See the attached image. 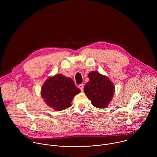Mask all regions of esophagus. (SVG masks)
<instances>
[{
  "label": "esophagus",
  "mask_w": 157,
  "mask_h": 157,
  "mask_svg": "<svg viewBox=\"0 0 157 157\" xmlns=\"http://www.w3.org/2000/svg\"><path fill=\"white\" fill-rule=\"evenodd\" d=\"M78 87L81 89V91H83V89H84V84H79V85L78 86Z\"/></svg>",
  "instance_id": "obj_1"
}]
</instances>
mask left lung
<instances>
[{
	"mask_svg": "<svg viewBox=\"0 0 157 157\" xmlns=\"http://www.w3.org/2000/svg\"><path fill=\"white\" fill-rule=\"evenodd\" d=\"M88 78L89 81L84 87L86 96L94 107L101 109L106 107L114 96L115 87L113 83L98 71L90 72Z\"/></svg>",
	"mask_w": 157,
	"mask_h": 157,
	"instance_id": "1",
	"label": "left lung"
}]
</instances>
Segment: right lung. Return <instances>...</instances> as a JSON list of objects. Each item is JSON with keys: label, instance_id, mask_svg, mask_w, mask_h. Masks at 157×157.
I'll use <instances>...</instances> for the list:
<instances>
[{"label": "right lung", "instance_id": "add662e5", "mask_svg": "<svg viewBox=\"0 0 157 157\" xmlns=\"http://www.w3.org/2000/svg\"><path fill=\"white\" fill-rule=\"evenodd\" d=\"M80 92L71 78L56 74L44 82L41 96L47 105L61 111L70 107L74 96Z\"/></svg>", "mask_w": 157, "mask_h": 157}]
</instances>
